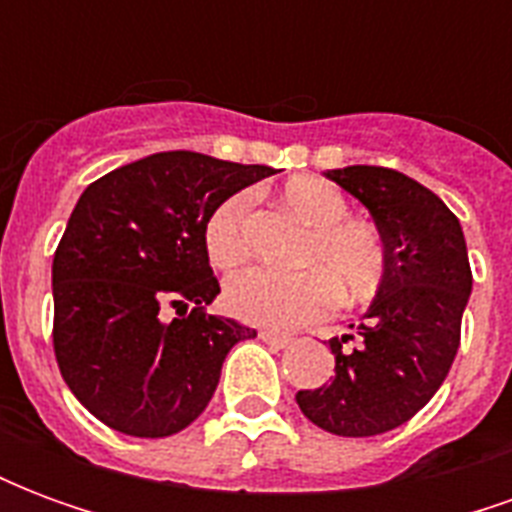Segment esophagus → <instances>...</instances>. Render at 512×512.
Wrapping results in <instances>:
<instances>
[{
    "label": "esophagus",
    "instance_id": "1",
    "mask_svg": "<svg viewBox=\"0 0 512 512\" xmlns=\"http://www.w3.org/2000/svg\"><path fill=\"white\" fill-rule=\"evenodd\" d=\"M257 337H260L266 345H271V348H288V345L293 343V337H285V334H277V332H260Z\"/></svg>",
    "mask_w": 512,
    "mask_h": 512
}]
</instances>
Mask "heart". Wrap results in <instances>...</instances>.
I'll list each match as a JSON object with an SVG mask.
<instances>
[{
    "instance_id": "b5f03b06",
    "label": "heart",
    "mask_w": 512,
    "mask_h": 512,
    "mask_svg": "<svg viewBox=\"0 0 512 512\" xmlns=\"http://www.w3.org/2000/svg\"><path fill=\"white\" fill-rule=\"evenodd\" d=\"M282 200L312 227L301 249L296 274L246 268L227 279L224 307L235 318L268 329H299L329 315L337 288L348 301L370 299L384 282L386 255L381 235L365 222L345 219L348 202L329 180L301 175L285 183ZM252 197L238 191L211 213L205 224V249L216 268H235L249 257Z\"/></svg>"
}]
</instances>
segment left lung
<instances>
[{
    "mask_svg": "<svg viewBox=\"0 0 512 512\" xmlns=\"http://www.w3.org/2000/svg\"><path fill=\"white\" fill-rule=\"evenodd\" d=\"M376 219L386 271L359 323V343L345 351L329 340L334 378L301 389L304 417L337 436H378L403 425L436 395L461 345V318L472 293V268L458 216L397 169H329Z\"/></svg>",
    "mask_w": 512,
    "mask_h": 512,
    "instance_id": "left-lung-1",
    "label": "left lung"
}]
</instances>
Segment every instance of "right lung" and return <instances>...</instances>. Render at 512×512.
Here are the masks:
<instances>
[{
  "instance_id": "add662e5",
  "label": "right lung",
  "mask_w": 512,
  "mask_h": 512,
  "mask_svg": "<svg viewBox=\"0 0 512 512\" xmlns=\"http://www.w3.org/2000/svg\"><path fill=\"white\" fill-rule=\"evenodd\" d=\"M274 175L191 150L131 161L90 183L54 252V354L93 417L139 439L172 436L211 403L224 356L255 329L208 315L219 293L205 224ZM172 306L179 318L164 322Z\"/></svg>"
}]
</instances>
